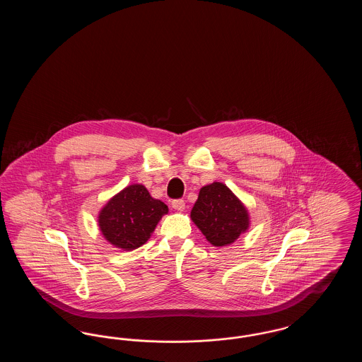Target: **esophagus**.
<instances>
[{"label":"esophagus","mask_w":362,"mask_h":362,"mask_svg":"<svg viewBox=\"0 0 362 362\" xmlns=\"http://www.w3.org/2000/svg\"><path fill=\"white\" fill-rule=\"evenodd\" d=\"M171 205H173V209H175V210H177V211L185 210V206H186V204H185V201H183V199H173Z\"/></svg>","instance_id":"esophagus-1"}]
</instances>
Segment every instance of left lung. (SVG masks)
Masks as SVG:
<instances>
[{"instance_id": "8db88e82", "label": "left lung", "mask_w": 362, "mask_h": 362, "mask_svg": "<svg viewBox=\"0 0 362 362\" xmlns=\"http://www.w3.org/2000/svg\"><path fill=\"white\" fill-rule=\"evenodd\" d=\"M191 220L214 247L232 244L250 225L245 206L220 182L201 189L191 210Z\"/></svg>"}]
</instances>
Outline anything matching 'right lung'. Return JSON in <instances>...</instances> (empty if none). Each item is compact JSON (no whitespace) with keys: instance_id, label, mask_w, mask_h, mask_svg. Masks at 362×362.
<instances>
[{"instance_id":"right-lung-1","label":"right lung","mask_w":362,"mask_h":362,"mask_svg":"<svg viewBox=\"0 0 362 362\" xmlns=\"http://www.w3.org/2000/svg\"><path fill=\"white\" fill-rule=\"evenodd\" d=\"M168 206L151 197L142 185H132L112 197L99 214V228L105 240L122 250L145 244Z\"/></svg>"}]
</instances>
